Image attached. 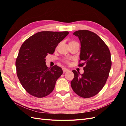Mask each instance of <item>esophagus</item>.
<instances>
[{
	"instance_id": "1",
	"label": "esophagus",
	"mask_w": 126,
	"mask_h": 126,
	"mask_svg": "<svg viewBox=\"0 0 126 126\" xmlns=\"http://www.w3.org/2000/svg\"><path fill=\"white\" fill-rule=\"evenodd\" d=\"M63 72H66L67 71H69V69H68L67 68H63Z\"/></svg>"
}]
</instances>
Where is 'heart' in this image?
<instances>
[{
  "label": "heart",
  "instance_id": "b5f03b06",
  "mask_svg": "<svg viewBox=\"0 0 126 126\" xmlns=\"http://www.w3.org/2000/svg\"><path fill=\"white\" fill-rule=\"evenodd\" d=\"M73 42H75V41H70L69 42V43H73ZM65 62H66V63H69V62H68V61H67V60H65Z\"/></svg>",
  "mask_w": 126,
  "mask_h": 126
}]
</instances>
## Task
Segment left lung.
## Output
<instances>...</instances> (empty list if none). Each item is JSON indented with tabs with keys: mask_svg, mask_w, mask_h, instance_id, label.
I'll return each instance as SVG.
<instances>
[{
	"mask_svg": "<svg viewBox=\"0 0 126 126\" xmlns=\"http://www.w3.org/2000/svg\"><path fill=\"white\" fill-rule=\"evenodd\" d=\"M73 35L80 41L79 67L84 72L72 70L74 78L71 86L79 96L88 98L99 93L105 86L111 67V54L108 47L97 34L87 30L75 32Z\"/></svg>",
	"mask_w": 126,
	"mask_h": 126,
	"instance_id": "1",
	"label": "left lung"
}]
</instances>
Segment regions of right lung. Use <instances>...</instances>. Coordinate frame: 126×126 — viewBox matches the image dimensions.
Returning a JSON list of instances; mask_svg holds the SVG:
<instances>
[{"label": "right lung", "mask_w": 126, "mask_h": 126, "mask_svg": "<svg viewBox=\"0 0 126 126\" xmlns=\"http://www.w3.org/2000/svg\"><path fill=\"white\" fill-rule=\"evenodd\" d=\"M68 32H40L26 39L19 51L16 60L17 77L30 94L43 98L50 94L57 80L63 73L62 68L46 65V57L52 54Z\"/></svg>", "instance_id": "1"}]
</instances>
